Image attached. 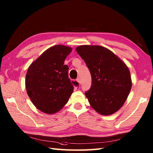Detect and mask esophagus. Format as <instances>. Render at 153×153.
Masks as SVG:
<instances>
[{
	"label": "esophagus",
	"mask_w": 153,
	"mask_h": 153,
	"mask_svg": "<svg viewBox=\"0 0 153 153\" xmlns=\"http://www.w3.org/2000/svg\"><path fill=\"white\" fill-rule=\"evenodd\" d=\"M76 81H77V82L78 83L79 85H80V84H81V80H80V79L79 78V77H78V78L76 79Z\"/></svg>",
	"instance_id": "obj_1"
}]
</instances>
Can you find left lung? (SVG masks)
I'll use <instances>...</instances> for the list:
<instances>
[{
  "mask_svg": "<svg viewBox=\"0 0 153 153\" xmlns=\"http://www.w3.org/2000/svg\"><path fill=\"white\" fill-rule=\"evenodd\" d=\"M76 51L91 74V87L85 93L90 105L100 114L115 113L131 89L128 67L111 51L99 45H81Z\"/></svg>",
  "mask_w": 153,
  "mask_h": 153,
  "instance_id": "obj_1",
  "label": "left lung"
}]
</instances>
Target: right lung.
I'll list each match as a JSON object with an SVG mask.
<instances>
[{
  "label": "right lung",
  "instance_id": "obj_1",
  "mask_svg": "<svg viewBox=\"0 0 153 153\" xmlns=\"http://www.w3.org/2000/svg\"><path fill=\"white\" fill-rule=\"evenodd\" d=\"M72 48L58 45L45 51L28 68L25 88L36 108L53 114L63 108L74 91L76 82H70L64 60Z\"/></svg>",
  "mask_w": 153,
  "mask_h": 153
}]
</instances>
